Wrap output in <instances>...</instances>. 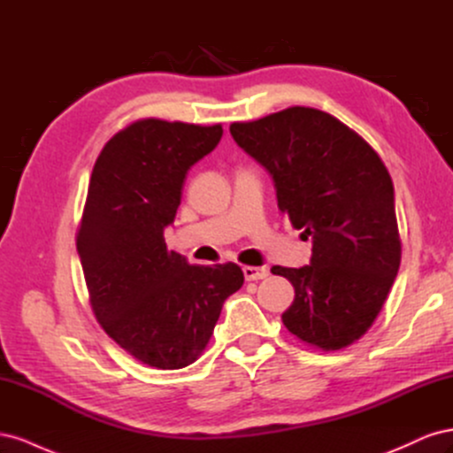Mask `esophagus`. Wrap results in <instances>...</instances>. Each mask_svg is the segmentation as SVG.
Masks as SVG:
<instances>
[{"mask_svg": "<svg viewBox=\"0 0 453 453\" xmlns=\"http://www.w3.org/2000/svg\"><path fill=\"white\" fill-rule=\"evenodd\" d=\"M243 276L248 281H257V280H265L268 276V270L263 266H243Z\"/></svg>", "mask_w": 453, "mask_h": 453, "instance_id": "obj_1", "label": "esophagus"}]
</instances>
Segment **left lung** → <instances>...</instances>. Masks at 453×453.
Wrapping results in <instances>:
<instances>
[{
  "mask_svg": "<svg viewBox=\"0 0 453 453\" xmlns=\"http://www.w3.org/2000/svg\"><path fill=\"white\" fill-rule=\"evenodd\" d=\"M234 142L273 180L278 208L311 238L310 265L273 266L295 300L281 319L325 351L359 340L374 323L401 265L391 175L357 132L313 107L232 122Z\"/></svg>",
  "mask_w": 453,
  "mask_h": 453,
  "instance_id": "obj_1",
  "label": "left lung"
}]
</instances>
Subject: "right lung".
<instances>
[{
  "label": "right lung",
  "mask_w": 453,
  "mask_h": 453,
  "mask_svg": "<svg viewBox=\"0 0 453 453\" xmlns=\"http://www.w3.org/2000/svg\"><path fill=\"white\" fill-rule=\"evenodd\" d=\"M221 135V125L143 119L115 134L94 164L77 232L92 311L122 349L149 366L195 363L225 300L243 285L238 265H188L164 242L187 172Z\"/></svg>",
  "instance_id": "right-lung-1"
}]
</instances>
